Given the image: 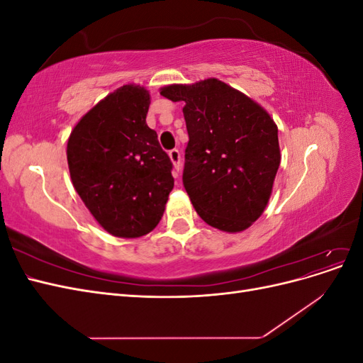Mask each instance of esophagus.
I'll use <instances>...</instances> for the list:
<instances>
[{
    "mask_svg": "<svg viewBox=\"0 0 363 363\" xmlns=\"http://www.w3.org/2000/svg\"><path fill=\"white\" fill-rule=\"evenodd\" d=\"M169 159H171V162H172V164H174V169H175V177H177V172L180 171V167H182V156H180V151L177 150V148H174V150H171L169 152Z\"/></svg>",
    "mask_w": 363,
    "mask_h": 363,
    "instance_id": "34e87169",
    "label": "esophagus"
}]
</instances>
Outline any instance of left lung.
<instances>
[{
	"instance_id": "left-lung-1",
	"label": "left lung",
	"mask_w": 363,
	"mask_h": 363,
	"mask_svg": "<svg viewBox=\"0 0 363 363\" xmlns=\"http://www.w3.org/2000/svg\"><path fill=\"white\" fill-rule=\"evenodd\" d=\"M160 95L184 103L183 184L196 213L221 232H244L265 211L280 167L274 119L218 79L168 84Z\"/></svg>"
}]
</instances>
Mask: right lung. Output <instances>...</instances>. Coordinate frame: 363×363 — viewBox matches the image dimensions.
Here are the masks:
<instances>
[{
  "instance_id": "1",
  "label": "right lung",
  "mask_w": 363,
  "mask_h": 363,
  "mask_svg": "<svg viewBox=\"0 0 363 363\" xmlns=\"http://www.w3.org/2000/svg\"><path fill=\"white\" fill-rule=\"evenodd\" d=\"M150 103L144 86H121L82 116L68 139L74 188L116 238L150 233L174 188L172 163L147 125Z\"/></svg>"
}]
</instances>
